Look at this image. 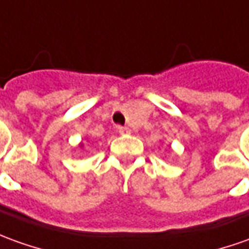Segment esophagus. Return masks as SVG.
<instances>
[{"label":"esophagus","mask_w":249,"mask_h":249,"mask_svg":"<svg viewBox=\"0 0 249 249\" xmlns=\"http://www.w3.org/2000/svg\"><path fill=\"white\" fill-rule=\"evenodd\" d=\"M117 129L121 135H125V133H129V132H131V129H129L128 126H118Z\"/></svg>","instance_id":"1"}]
</instances>
